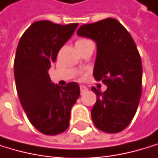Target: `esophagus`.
Wrapping results in <instances>:
<instances>
[{"mask_svg":"<svg viewBox=\"0 0 158 158\" xmlns=\"http://www.w3.org/2000/svg\"><path fill=\"white\" fill-rule=\"evenodd\" d=\"M80 88H81V93H84V92H86V91L88 90V89H87V87H86V86H84V85H81V87H80Z\"/></svg>","mask_w":158,"mask_h":158,"instance_id":"obj_1","label":"esophagus"}]
</instances>
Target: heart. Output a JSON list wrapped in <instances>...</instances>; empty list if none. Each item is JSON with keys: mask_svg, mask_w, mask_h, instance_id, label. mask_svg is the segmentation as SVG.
Listing matches in <instances>:
<instances>
[{"mask_svg": "<svg viewBox=\"0 0 158 158\" xmlns=\"http://www.w3.org/2000/svg\"><path fill=\"white\" fill-rule=\"evenodd\" d=\"M80 41H81V40H80Z\"/></svg>", "mask_w": 158, "mask_h": 158, "instance_id": "obj_1", "label": "heart"}]
</instances>
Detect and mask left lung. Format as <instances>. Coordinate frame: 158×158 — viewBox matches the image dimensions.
Masks as SVG:
<instances>
[{"label":"left lung","instance_id":"8db88e82","mask_svg":"<svg viewBox=\"0 0 158 158\" xmlns=\"http://www.w3.org/2000/svg\"><path fill=\"white\" fill-rule=\"evenodd\" d=\"M78 36L96 43L94 77L107 85L97 95L91 115L94 126L106 133H118L131 123L141 95L142 65L137 46L127 30L115 19L84 24Z\"/></svg>","mask_w":158,"mask_h":158}]
</instances>
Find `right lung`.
Segmentation results:
<instances>
[{
    "mask_svg": "<svg viewBox=\"0 0 158 158\" xmlns=\"http://www.w3.org/2000/svg\"><path fill=\"white\" fill-rule=\"evenodd\" d=\"M77 23L33 22L22 35L16 52L14 73L20 103L31 125L45 135H57L68 128L72 107L80 86L51 82L48 69L60 48L72 36Z\"/></svg>",
    "mask_w": 158,
    "mask_h": 158,
    "instance_id": "add662e5",
    "label": "right lung"
}]
</instances>
